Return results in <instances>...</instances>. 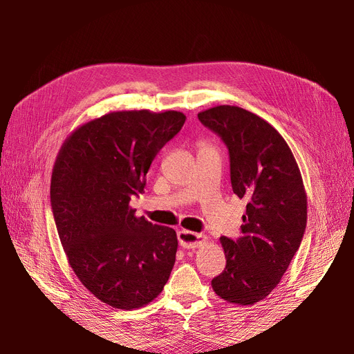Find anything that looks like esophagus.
Segmentation results:
<instances>
[{"label": "esophagus", "mask_w": 354, "mask_h": 354, "mask_svg": "<svg viewBox=\"0 0 354 354\" xmlns=\"http://www.w3.org/2000/svg\"><path fill=\"white\" fill-rule=\"evenodd\" d=\"M178 239H179L180 247L188 248V250H195V248H198L199 245L205 243L207 235L183 230V231L178 232Z\"/></svg>", "instance_id": "esophagus-1"}]
</instances>
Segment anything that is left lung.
Segmentation results:
<instances>
[{
    "mask_svg": "<svg viewBox=\"0 0 354 354\" xmlns=\"http://www.w3.org/2000/svg\"><path fill=\"white\" fill-rule=\"evenodd\" d=\"M198 118L225 142L232 191L247 202L243 236L219 239L227 267L211 286L227 303L251 306L278 286L300 248L307 224L301 172L284 138L251 111L222 104Z\"/></svg>",
    "mask_w": 354,
    "mask_h": 354,
    "instance_id": "8db88e82",
    "label": "left lung"
}]
</instances>
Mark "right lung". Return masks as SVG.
Masks as SVG:
<instances>
[{"label":"right lung","mask_w":354,"mask_h":354,"mask_svg":"<svg viewBox=\"0 0 354 354\" xmlns=\"http://www.w3.org/2000/svg\"><path fill=\"white\" fill-rule=\"evenodd\" d=\"M185 120L176 110L109 111L73 130L55 158L50 199L68 264L113 308L149 304L169 280L176 232L136 216L130 199Z\"/></svg>","instance_id":"1"}]
</instances>
